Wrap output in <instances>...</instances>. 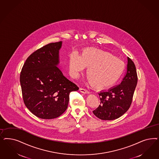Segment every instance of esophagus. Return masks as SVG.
<instances>
[{"mask_svg":"<svg viewBox=\"0 0 159 159\" xmlns=\"http://www.w3.org/2000/svg\"><path fill=\"white\" fill-rule=\"evenodd\" d=\"M80 92H81V93H85V94L89 93V92L88 90L85 89H83V88H80Z\"/></svg>","mask_w":159,"mask_h":159,"instance_id":"esophagus-1","label":"esophagus"}]
</instances>
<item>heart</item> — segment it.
Returning a JSON list of instances; mask_svg holds the SVG:
<instances>
[{"label": "heart", "mask_w": 159, "mask_h": 159, "mask_svg": "<svg viewBox=\"0 0 159 159\" xmlns=\"http://www.w3.org/2000/svg\"><path fill=\"white\" fill-rule=\"evenodd\" d=\"M88 67L87 75L98 88L112 85L120 78L123 70L122 60L107 52L94 48L84 50L82 56L72 52L69 60V71L72 76L77 77L80 72Z\"/></svg>", "instance_id": "heart-1"}]
</instances>
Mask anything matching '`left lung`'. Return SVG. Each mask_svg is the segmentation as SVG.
I'll return each instance as SVG.
<instances>
[{"mask_svg":"<svg viewBox=\"0 0 159 159\" xmlns=\"http://www.w3.org/2000/svg\"><path fill=\"white\" fill-rule=\"evenodd\" d=\"M137 82L135 65L128 57L127 70L122 82L108 91L98 93L101 104L93 113L101 120H111L120 117L130 107Z\"/></svg>","mask_w":159,"mask_h":159,"instance_id":"left-lung-1","label":"left lung"}]
</instances>
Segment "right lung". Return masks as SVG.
<instances>
[{
    "label": "right lung",
    "instance_id": "right-lung-1",
    "mask_svg": "<svg viewBox=\"0 0 159 159\" xmlns=\"http://www.w3.org/2000/svg\"><path fill=\"white\" fill-rule=\"evenodd\" d=\"M62 41L52 43L29 57L21 71L22 95L26 107L38 118L51 119L66 111L69 95L79 88L58 68Z\"/></svg>",
    "mask_w": 159,
    "mask_h": 159
}]
</instances>
